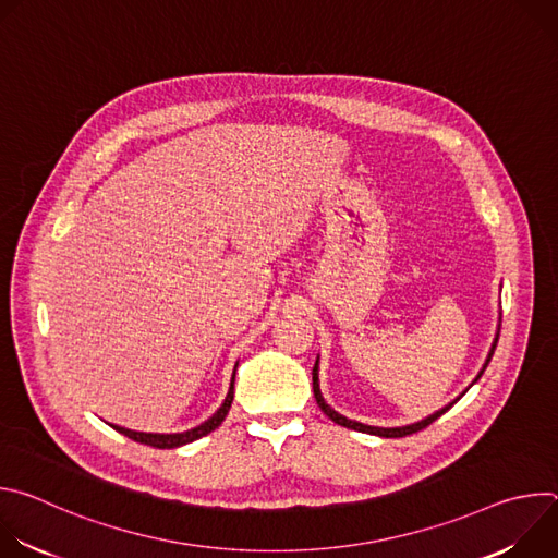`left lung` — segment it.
Segmentation results:
<instances>
[{"instance_id": "8db88e82", "label": "left lung", "mask_w": 558, "mask_h": 558, "mask_svg": "<svg viewBox=\"0 0 558 558\" xmlns=\"http://www.w3.org/2000/svg\"><path fill=\"white\" fill-rule=\"evenodd\" d=\"M497 342H499V329H497V336H495V342H493V349H490V353H488V357H486V364H484V368L480 371V375L474 377V381L480 379L482 375H484V371H486V366L490 364V360H493V355H495V349H497ZM472 381V384H474ZM470 384V386H472ZM468 390V388H465ZM463 390V392H465ZM461 392V395H463ZM313 395H315V402H317V407L323 409V413L331 420V422H336V424H340V426H344V428H351V430H360V433H368V435H377V437H407V435H413V433H417V430H422V428H426V426H430L435 420H439L454 402H450L448 407H444L441 411H437V413H433V415H428L426 420H422V422H415V424H409V426H397V428H379V426H366V424H360V422H353V420H347L344 415H340L338 411H333L327 402H325V397H323V392H320V379H317V360H315V366H313Z\"/></svg>"}]
</instances>
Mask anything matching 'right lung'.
Here are the masks:
<instances>
[{"mask_svg":"<svg viewBox=\"0 0 558 558\" xmlns=\"http://www.w3.org/2000/svg\"><path fill=\"white\" fill-rule=\"evenodd\" d=\"M238 366V364H235ZM233 379H235V368H233V375H231V384H229V392L225 397L222 407L207 420L203 422L201 426L192 428V430H185V433H170V435H161V433H136V430H130V428H121V426H114L110 424L114 430H119L121 435L130 437L132 441H138V444H145V446H151V448H179V446H185V444H192L205 435H209L211 430H216L222 420L227 417L229 409H231V402H233Z\"/></svg>","mask_w":558,"mask_h":558,"instance_id":"1","label":"right lung"}]
</instances>
